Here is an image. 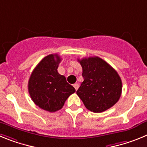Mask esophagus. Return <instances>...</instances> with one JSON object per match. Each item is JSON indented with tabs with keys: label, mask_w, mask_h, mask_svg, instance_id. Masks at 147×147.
Instances as JSON below:
<instances>
[{
	"label": "esophagus",
	"mask_w": 147,
	"mask_h": 147,
	"mask_svg": "<svg viewBox=\"0 0 147 147\" xmlns=\"http://www.w3.org/2000/svg\"><path fill=\"white\" fill-rule=\"evenodd\" d=\"M74 88L76 89V90H77L78 88H79V84H78V83H75L74 85Z\"/></svg>",
	"instance_id": "esophagus-1"
}]
</instances>
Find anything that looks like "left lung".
<instances>
[{"mask_svg": "<svg viewBox=\"0 0 147 147\" xmlns=\"http://www.w3.org/2000/svg\"><path fill=\"white\" fill-rule=\"evenodd\" d=\"M82 67L84 81L76 91L88 110L102 113L120 98L122 82L113 67L98 57L78 59Z\"/></svg>", "mask_w": 147, "mask_h": 147, "instance_id": "1", "label": "left lung"}]
</instances>
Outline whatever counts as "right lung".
Listing matches in <instances>:
<instances>
[{"mask_svg": "<svg viewBox=\"0 0 147 147\" xmlns=\"http://www.w3.org/2000/svg\"><path fill=\"white\" fill-rule=\"evenodd\" d=\"M61 58L58 54L46 56L32 71L28 83L30 96L36 105L49 112L60 110L66 99L76 91L58 73Z\"/></svg>", "mask_w": 147, "mask_h": 147, "instance_id": "add662e5", "label": "right lung"}]
</instances>
